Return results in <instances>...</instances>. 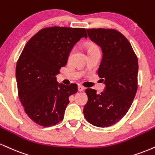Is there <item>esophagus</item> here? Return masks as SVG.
<instances>
[{
	"mask_svg": "<svg viewBox=\"0 0 155 155\" xmlns=\"http://www.w3.org/2000/svg\"><path fill=\"white\" fill-rule=\"evenodd\" d=\"M84 87H82V86H78V91H79V92H82V91H84Z\"/></svg>",
	"mask_w": 155,
	"mask_h": 155,
	"instance_id": "1",
	"label": "esophagus"
}]
</instances>
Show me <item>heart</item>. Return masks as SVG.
Segmentation results:
<instances>
[{
	"mask_svg": "<svg viewBox=\"0 0 155 155\" xmlns=\"http://www.w3.org/2000/svg\"><path fill=\"white\" fill-rule=\"evenodd\" d=\"M87 53H91V52L98 51V50H100V48H99L98 46L94 43H92V42H89V43H88V45H87ZM73 53H74V50H72L69 53V55H68V60L71 59Z\"/></svg>",
	"mask_w": 155,
	"mask_h": 155,
	"instance_id": "b5f03b06",
	"label": "heart"
}]
</instances>
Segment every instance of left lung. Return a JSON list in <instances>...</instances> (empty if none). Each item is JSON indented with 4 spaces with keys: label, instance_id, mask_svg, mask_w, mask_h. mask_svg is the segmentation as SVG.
Listing matches in <instances>:
<instances>
[{
    "label": "left lung",
    "instance_id": "1",
    "mask_svg": "<svg viewBox=\"0 0 155 155\" xmlns=\"http://www.w3.org/2000/svg\"><path fill=\"white\" fill-rule=\"evenodd\" d=\"M87 31L91 40L102 48L97 74L105 88L99 94L95 89H86L88 101L84 107V115L93 126L108 127L126 114L135 97L138 59L130 42L118 31L102 28Z\"/></svg>",
    "mask_w": 155,
    "mask_h": 155
}]
</instances>
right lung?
I'll use <instances>...</instances> for the list:
<instances>
[{
    "instance_id": "obj_1",
    "label": "right lung",
    "mask_w": 155,
    "mask_h": 155,
    "mask_svg": "<svg viewBox=\"0 0 155 155\" xmlns=\"http://www.w3.org/2000/svg\"><path fill=\"white\" fill-rule=\"evenodd\" d=\"M83 37H87L84 28L47 27L24 46L16 67L18 94L25 113L36 124L49 127L63 119L77 84H58L55 76Z\"/></svg>"
}]
</instances>
